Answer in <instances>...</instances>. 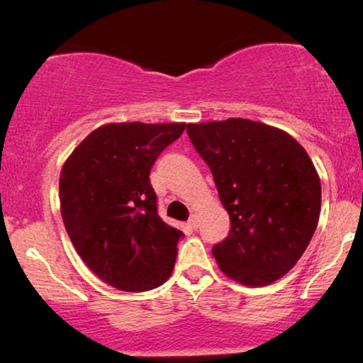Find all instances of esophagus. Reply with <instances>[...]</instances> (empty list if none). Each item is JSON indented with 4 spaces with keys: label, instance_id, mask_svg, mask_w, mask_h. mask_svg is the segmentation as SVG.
<instances>
[{
    "label": "esophagus",
    "instance_id": "obj_1",
    "mask_svg": "<svg viewBox=\"0 0 363 363\" xmlns=\"http://www.w3.org/2000/svg\"><path fill=\"white\" fill-rule=\"evenodd\" d=\"M189 225H191V227H193V228H198V227H199V215H198V213L191 215Z\"/></svg>",
    "mask_w": 363,
    "mask_h": 363
}]
</instances>
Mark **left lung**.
<instances>
[{
  "mask_svg": "<svg viewBox=\"0 0 363 363\" xmlns=\"http://www.w3.org/2000/svg\"><path fill=\"white\" fill-rule=\"evenodd\" d=\"M213 174L230 234L213 247L218 268L245 286L280 280L309 245L320 213V181L289 133L259 121L187 124Z\"/></svg>",
  "mask_w": 363,
  "mask_h": 363,
  "instance_id": "1",
  "label": "left lung"
}]
</instances>
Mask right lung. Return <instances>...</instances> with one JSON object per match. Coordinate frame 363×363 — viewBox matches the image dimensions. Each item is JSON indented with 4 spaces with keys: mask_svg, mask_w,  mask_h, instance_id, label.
<instances>
[{
    "mask_svg": "<svg viewBox=\"0 0 363 363\" xmlns=\"http://www.w3.org/2000/svg\"><path fill=\"white\" fill-rule=\"evenodd\" d=\"M186 123H109L62 164L60 206L83 262L107 285L145 291L170 278L181 230L162 222L150 169Z\"/></svg>",
    "mask_w": 363,
    "mask_h": 363,
    "instance_id": "obj_1",
    "label": "right lung"
}]
</instances>
